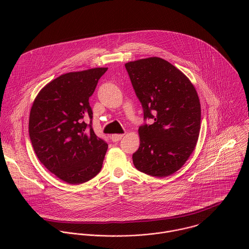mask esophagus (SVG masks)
Returning a JSON list of instances; mask_svg holds the SVG:
<instances>
[{
	"mask_svg": "<svg viewBox=\"0 0 249 249\" xmlns=\"http://www.w3.org/2000/svg\"><path fill=\"white\" fill-rule=\"evenodd\" d=\"M122 137H123V134H114V135H112L111 139L113 142H118L119 140L122 139Z\"/></svg>",
	"mask_w": 249,
	"mask_h": 249,
	"instance_id": "34e87169",
	"label": "esophagus"
}]
</instances>
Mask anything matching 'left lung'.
<instances>
[{
  "label": "left lung",
  "mask_w": 249,
  "mask_h": 249,
  "mask_svg": "<svg viewBox=\"0 0 249 249\" xmlns=\"http://www.w3.org/2000/svg\"><path fill=\"white\" fill-rule=\"evenodd\" d=\"M144 119L135 167L156 177L171 175L193 153L201 124V105L189 79L169 62L151 57L125 64Z\"/></svg>",
  "instance_id": "obj_1"
}]
</instances>
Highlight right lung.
Returning a JSON list of instances; mask_svg holds the SVG:
<instances>
[{
    "label": "right lung",
    "instance_id": "1",
    "mask_svg": "<svg viewBox=\"0 0 249 249\" xmlns=\"http://www.w3.org/2000/svg\"><path fill=\"white\" fill-rule=\"evenodd\" d=\"M106 71L93 68L61 75L32 104L28 131L33 150L50 172L69 184L90 180L102 167L108 145L93 132L89 99Z\"/></svg>",
    "mask_w": 249,
    "mask_h": 249
}]
</instances>
